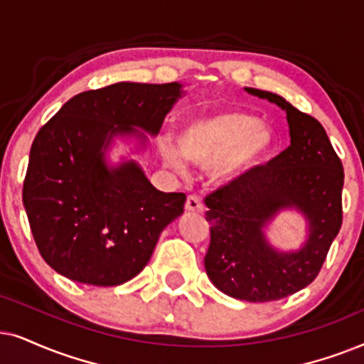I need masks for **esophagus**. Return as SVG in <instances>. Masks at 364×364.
<instances>
[{
  "instance_id": "1",
  "label": "esophagus",
  "mask_w": 364,
  "mask_h": 364,
  "mask_svg": "<svg viewBox=\"0 0 364 364\" xmlns=\"http://www.w3.org/2000/svg\"><path fill=\"white\" fill-rule=\"evenodd\" d=\"M186 211H191V213H201L203 211V203L200 200V196L196 195H190L186 200Z\"/></svg>"
}]
</instances>
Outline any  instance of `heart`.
<instances>
[{
    "label": "heart",
    "mask_w": 364,
    "mask_h": 364,
    "mask_svg": "<svg viewBox=\"0 0 364 364\" xmlns=\"http://www.w3.org/2000/svg\"><path fill=\"white\" fill-rule=\"evenodd\" d=\"M259 124V118L245 111H223L195 118L178 133L179 151L200 164L225 156L216 166L218 178H235L253 169L273 148V134ZM163 156L171 166H181V156L171 144H164Z\"/></svg>",
    "instance_id": "obj_1"
}]
</instances>
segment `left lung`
<instances>
[{"label":"left lung","instance_id":"left-lung-1","mask_svg":"<svg viewBox=\"0 0 364 364\" xmlns=\"http://www.w3.org/2000/svg\"><path fill=\"white\" fill-rule=\"evenodd\" d=\"M246 91L287 111L291 144L205 198L211 235L205 268L223 293L264 303L294 294L318 276L343 223L345 171L316 118L269 91ZM288 205L307 215L312 235L296 254H276L262 228Z\"/></svg>","mask_w":364,"mask_h":364}]
</instances>
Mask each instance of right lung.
Returning <instances> with one entry per match:
<instances>
[{
  "label": "right lung",
  "mask_w": 364,
  "mask_h": 364,
  "mask_svg": "<svg viewBox=\"0 0 364 364\" xmlns=\"http://www.w3.org/2000/svg\"><path fill=\"white\" fill-rule=\"evenodd\" d=\"M178 83H116L73 96L31 144L23 205L43 259L93 287L134 278L159 235L181 216L185 193L158 191L136 163L109 169L114 134H156L181 91Z\"/></svg>",
  "instance_id": "obj_1"
}]
</instances>
